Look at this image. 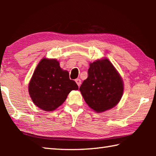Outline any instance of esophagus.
Here are the masks:
<instances>
[{
	"mask_svg": "<svg viewBox=\"0 0 156 156\" xmlns=\"http://www.w3.org/2000/svg\"><path fill=\"white\" fill-rule=\"evenodd\" d=\"M76 83H77V84H78V87H80V84H81V80H80V79H79V78H77V79H76Z\"/></svg>",
	"mask_w": 156,
	"mask_h": 156,
	"instance_id": "1",
	"label": "esophagus"
}]
</instances>
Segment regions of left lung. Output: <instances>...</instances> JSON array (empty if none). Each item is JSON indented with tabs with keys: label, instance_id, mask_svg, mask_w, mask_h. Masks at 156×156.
Wrapping results in <instances>:
<instances>
[{
	"label": "left lung",
	"instance_id": "obj_1",
	"mask_svg": "<svg viewBox=\"0 0 156 156\" xmlns=\"http://www.w3.org/2000/svg\"><path fill=\"white\" fill-rule=\"evenodd\" d=\"M86 103L97 112L115 106L123 94L122 80L109 60L90 63L88 77L79 88Z\"/></svg>",
	"mask_w": 156,
	"mask_h": 156
}]
</instances>
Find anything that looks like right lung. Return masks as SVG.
Instances as JSON below:
<instances>
[{
    "mask_svg": "<svg viewBox=\"0 0 156 156\" xmlns=\"http://www.w3.org/2000/svg\"><path fill=\"white\" fill-rule=\"evenodd\" d=\"M77 89V84L70 80L68 72L60 68L56 59H42L29 84V93L34 103L46 112L57 109L70 91Z\"/></svg>",
    "mask_w": 156,
    "mask_h": 156,
    "instance_id": "add662e5",
    "label": "right lung"
}]
</instances>
